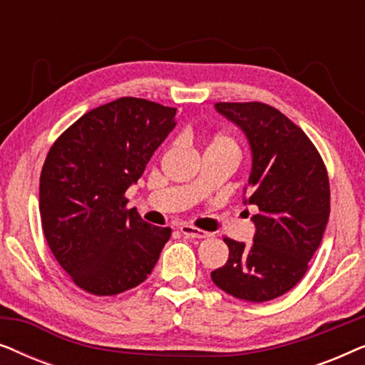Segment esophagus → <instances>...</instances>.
I'll return each instance as SVG.
<instances>
[{
    "label": "esophagus",
    "mask_w": 365,
    "mask_h": 365,
    "mask_svg": "<svg viewBox=\"0 0 365 365\" xmlns=\"http://www.w3.org/2000/svg\"><path fill=\"white\" fill-rule=\"evenodd\" d=\"M179 231H181L182 236H186L187 239H204V237H209V232L201 231V229H197V227L189 226V224H182V226L179 227Z\"/></svg>",
    "instance_id": "obj_1"
}]
</instances>
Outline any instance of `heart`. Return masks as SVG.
I'll return each mask as SVG.
<instances>
[{
	"label": "heart",
	"instance_id": "obj_1",
	"mask_svg": "<svg viewBox=\"0 0 365 365\" xmlns=\"http://www.w3.org/2000/svg\"><path fill=\"white\" fill-rule=\"evenodd\" d=\"M209 146H231V148H236V143H234V139L231 136H226V134H217V136H214V139L211 141Z\"/></svg>",
	"mask_w": 365,
	"mask_h": 365
}]
</instances>
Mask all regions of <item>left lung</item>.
Listing matches in <instances>:
<instances>
[{
  "instance_id": "obj_1",
  "label": "left lung",
  "mask_w": 365,
  "mask_h": 365,
  "mask_svg": "<svg viewBox=\"0 0 365 365\" xmlns=\"http://www.w3.org/2000/svg\"><path fill=\"white\" fill-rule=\"evenodd\" d=\"M237 124L252 153L244 204H254V242L224 237L227 262L211 272L224 292L251 302L276 299L296 286L317 251L331 212L321 154L307 134L264 103H216Z\"/></svg>"
}]
</instances>
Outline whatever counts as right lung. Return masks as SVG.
Masks as SVG:
<instances>
[{"mask_svg":"<svg viewBox=\"0 0 365 365\" xmlns=\"http://www.w3.org/2000/svg\"><path fill=\"white\" fill-rule=\"evenodd\" d=\"M176 108L119 98L83 114L49 149L39 178L44 237L71 281L93 296L139 286L171 227L128 209L126 189L176 126Z\"/></svg>","mask_w":365,"mask_h":365,"instance_id":"add662e5","label":"right lung"}]
</instances>
